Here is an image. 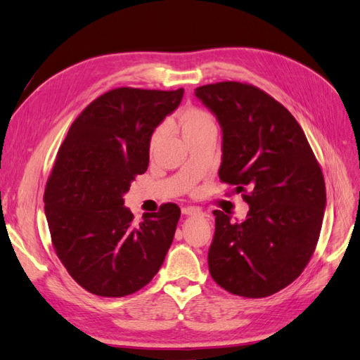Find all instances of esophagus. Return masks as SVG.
<instances>
[{"label":"esophagus","instance_id":"34e87169","mask_svg":"<svg viewBox=\"0 0 360 360\" xmlns=\"http://www.w3.org/2000/svg\"><path fill=\"white\" fill-rule=\"evenodd\" d=\"M181 214L183 215H188V217L202 215V210L199 207H195V206H186V207L181 209Z\"/></svg>","mask_w":360,"mask_h":360}]
</instances>
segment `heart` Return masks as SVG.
<instances>
[{"label":"heart","instance_id":"heart-1","mask_svg":"<svg viewBox=\"0 0 360 360\" xmlns=\"http://www.w3.org/2000/svg\"><path fill=\"white\" fill-rule=\"evenodd\" d=\"M170 126H174V128L180 129L181 135L184 138L190 136V135H195L198 132H202L207 128H214L215 123L212 116H210L207 112L200 110V109H187L184 112H181L176 120H172L168 123ZM162 136V128H158L150 141V148L154 150L155 145L158 143L160 138Z\"/></svg>","mask_w":360,"mask_h":360}]
</instances>
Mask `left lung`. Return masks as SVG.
<instances>
[{"label":"left lung","instance_id":"1","mask_svg":"<svg viewBox=\"0 0 360 360\" xmlns=\"http://www.w3.org/2000/svg\"><path fill=\"white\" fill-rule=\"evenodd\" d=\"M195 96L222 129L219 179L244 192L250 206L241 222L214 210L210 276L240 297H270L300 276L319 243L326 209L320 164L297 119L263 90L224 81Z\"/></svg>","mask_w":360,"mask_h":360}]
</instances>
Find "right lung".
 <instances>
[{"label": "right lung", "mask_w": 360, "mask_h": 360, "mask_svg": "<svg viewBox=\"0 0 360 360\" xmlns=\"http://www.w3.org/2000/svg\"><path fill=\"white\" fill-rule=\"evenodd\" d=\"M183 93L110 90L82 110L59 148L44 196L52 244L71 278L98 297H126L150 283L173 243L176 203L136 225L123 195L146 172L151 136Z\"/></svg>", "instance_id": "right-lung-1"}]
</instances>
